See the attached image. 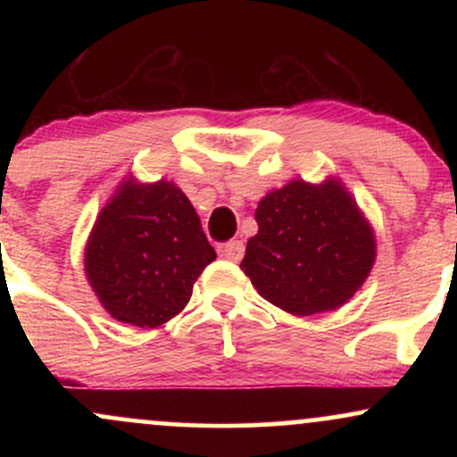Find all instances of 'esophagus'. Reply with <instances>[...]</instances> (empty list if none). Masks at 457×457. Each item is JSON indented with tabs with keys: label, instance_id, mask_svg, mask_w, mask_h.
<instances>
[{
	"label": "esophagus",
	"instance_id": "34e87169",
	"mask_svg": "<svg viewBox=\"0 0 457 457\" xmlns=\"http://www.w3.org/2000/svg\"><path fill=\"white\" fill-rule=\"evenodd\" d=\"M219 253H221V258L229 260V262H240L245 255L243 240H229V243L219 246Z\"/></svg>",
	"mask_w": 457,
	"mask_h": 457
}]
</instances>
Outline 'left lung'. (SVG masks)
<instances>
[{"label": "left lung", "instance_id": "8db88e82", "mask_svg": "<svg viewBox=\"0 0 457 457\" xmlns=\"http://www.w3.org/2000/svg\"><path fill=\"white\" fill-rule=\"evenodd\" d=\"M255 221L240 269L262 298L295 316L342 307L374 264V232L335 180H292L262 199Z\"/></svg>", "mask_w": 457, "mask_h": 457}]
</instances>
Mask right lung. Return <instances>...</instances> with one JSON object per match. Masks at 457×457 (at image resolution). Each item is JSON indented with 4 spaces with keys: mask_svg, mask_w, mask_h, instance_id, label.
<instances>
[{
    "mask_svg": "<svg viewBox=\"0 0 457 457\" xmlns=\"http://www.w3.org/2000/svg\"><path fill=\"white\" fill-rule=\"evenodd\" d=\"M214 258L180 188L165 180H129L94 223L86 275L115 320L154 328L185 309L193 283Z\"/></svg>",
    "mask_w": 457,
    "mask_h": 457,
    "instance_id": "right-lung-1",
    "label": "right lung"
}]
</instances>
